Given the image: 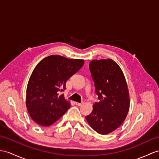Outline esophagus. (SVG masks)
Returning <instances> with one entry per match:
<instances>
[{"label": "esophagus", "mask_w": 159, "mask_h": 159, "mask_svg": "<svg viewBox=\"0 0 159 159\" xmlns=\"http://www.w3.org/2000/svg\"><path fill=\"white\" fill-rule=\"evenodd\" d=\"M83 104H84L83 102H75V104H76V105H77V106H82Z\"/></svg>", "instance_id": "34e87169"}]
</instances>
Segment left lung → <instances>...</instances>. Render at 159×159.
<instances>
[{
	"instance_id": "obj_1",
	"label": "left lung",
	"mask_w": 159,
	"mask_h": 159,
	"mask_svg": "<svg viewBox=\"0 0 159 159\" xmlns=\"http://www.w3.org/2000/svg\"><path fill=\"white\" fill-rule=\"evenodd\" d=\"M89 69L100 102L86 119L100 134H108L122 124L129 108L126 80L119 65L112 59L93 60Z\"/></svg>"
}]
</instances>
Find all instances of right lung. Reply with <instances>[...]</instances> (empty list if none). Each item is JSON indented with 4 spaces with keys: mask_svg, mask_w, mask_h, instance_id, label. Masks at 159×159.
Instances as JSON below:
<instances>
[{
    "mask_svg": "<svg viewBox=\"0 0 159 159\" xmlns=\"http://www.w3.org/2000/svg\"><path fill=\"white\" fill-rule=\"evenodd\" d=\"M84 60L51 55L42 59L31 75L26 90V107L38 125L48 127L59 120L70 107L60 93L69 78L82 68Z\"/></svg>",
    "mask_w": 159,
    "mask_h": 159,
    "instance_id": "1",
    "label": "right lung"
}]
</instances>
